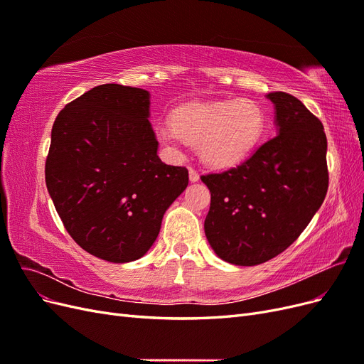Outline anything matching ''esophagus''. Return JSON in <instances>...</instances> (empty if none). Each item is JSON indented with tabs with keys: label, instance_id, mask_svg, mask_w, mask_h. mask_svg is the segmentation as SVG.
<instances>
[{
	"label": "esophagus",
	"instance_id": "esophagus-1",
	"mask_svg": "<svg viewBox=\"0 0 364 364\" xmlns=\"http://www.w3.org/2000/svg\"><path fill=\"white\" fill-rule=\"evenodd\" d=\"M199 179H200V174L197 173L194 168H190V181L191 182H197Z\"/></svg>",
	"mask_w": 364,
	"mask_h": 364
}]
</instances>
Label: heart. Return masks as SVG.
I'll list each match as a JSON object with an SVG mask.
<instances>
[{"instance_id":"heart-1","label":"heart","mask_w":364,"mask_h":364,"mask_svg":"<svg viewBox=\"0 0 364 364\" xmlns=\"http://www.w3.org/2000/svg\"><path fill=\"white\" fill-rule=\"evenodd\" d=\"M266 126L264 107L250 98H238L176 109L171 124L159 126L156 135L173 151L186 142L199 147L200 158L209 167L229 168L250 155Z\"/></svg>"}]
</instances>
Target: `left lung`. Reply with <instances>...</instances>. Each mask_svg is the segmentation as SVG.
Listing matches in <instances>:
<instances>
[{
  "instance_id": "obj_1",
  "label": "left lung",
  "mask_w": 364,
  "mask_h": 364,
  "mask_svg": "<svg viewBox=\"0 0 364 364\" xmlns=\"http://www.w3.org/2000/svg\"><path fill=\"white\" fill-rule=\"evenodd\" d=\"M279 132L234 168L202 176L211 193L205 234L217 255L257 266L302 234L328 191L323 126L287 92H270Z\"/></svg>"
}]
</instances>
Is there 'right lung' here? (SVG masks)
Wrapping results in <instances>:
<instances>
[{
	"instance_id": "1",
	"label": "right lung",
	"mask_w": 364,
	"mask_h": 364,
	"mask_svg": "<svg viewBox=\"0 0 364 364\" xmlns=\"http://www.w3.org/2000/svg\"><path fill=\"white\" fill-rule=\"evenodd\" d=\"M150 94L106 83L65 106L51 130L46 182L65 229L111 262L141 258L188 170L164 164L149 121Z\"/></svg>"
}]
</instances>
